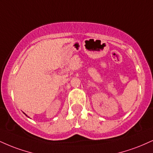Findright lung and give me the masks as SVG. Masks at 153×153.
I'll return each mask as SVG.
<instances>
[{
  "label": "right lung",
  "instance_id": "1",
  "mask_svg": "<svg viewBox=\"0 0 153 153\" xmlns=\"http://www.w3.org/2000/svg\"><path fill=\"white\" fill-rule=\"evenodd\" d=\"M26 116H27V115H26Z\"/></svg>",
  "mask_w": 153,
  "mask_h": 153
}]
</instances>
